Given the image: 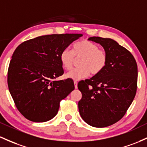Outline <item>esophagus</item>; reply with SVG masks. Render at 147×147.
<instances>
[{
  "mask_svg": "<svg viewBox=\"0 0 147 147\" xmlns=\"http://www.w3.org/2000/svg\"><path fill=\"white\" fill-rule=\"evenodd\" d=\"M74 84H75V88H77V82H74Z\"/></svg>",
  "mask_w": 147,
  "mask_h": 147,
  "instance_id": "1",
  "label": "esophagus"
}]
</instances>
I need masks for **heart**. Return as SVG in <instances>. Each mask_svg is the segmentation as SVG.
<instances>
[{"label":"heart","instance_id":"heart-1","mask_svg":"<svg viewBox=\"0 0 147 147\" xmlns=\"http://www.w3.org/2000/svg\"><path fill=\"white\" fill-rule=\"evenodd\" d=\"M75 57L82 58L81 66L73 69L66 75L67 78L75 81L82 80L91 75H96L104 70L107 64L108 56L105 50L100 49L98 46L86 40L74 43L72 51L65 49L61 51L60 61L63 67L67 70L72 68Z\"/></svg>","mask_w":147,"mask_h":147}]
</instances>
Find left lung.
<instances>
[{
	"label": "left lung",
	"instance_id": "8db88e82",
	"mask_svg": "<svg viewBox=\"0 0 147 147\" xmlns=\"http://www.w3.org/2000/svg\"><path fill=\"white\" fill-rule=\"evenodd\" d=\"M107 52V64L100 73L77 85L82 92L79 112L88 125L104 128L125 115L137 91L138 65L131 53L115 40L91 37Z\"/></svg>",
	"mask_w": 147,
	"mask_h": 147
}]
</instances>
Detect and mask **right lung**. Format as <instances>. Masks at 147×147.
Instances as JSON below:
<instances>
[{
	"label": "right lung",
	"mask_w": 147,
	"mask_h": 147,
	"mask_svg": "<svg viewBox=\"0 0 147 147\" xmlns=\"http://www.w3.org/2000/svg\"><path fill=\"white\" fill-rule=\"evenodd\" d=\"M82 34H52L30 39L14 51L7 72L9 93L19 112L33 122L57 114L61 100L75 89L73 80L56 81L64 73L60 54Z\"/></svg>",
	"instance_id": "add662e5"
}]
</instances>
